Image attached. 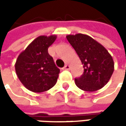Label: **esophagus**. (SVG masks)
Here are the masks:
<instances>
[{
	"instance_id": "1",
	"label": "esophagus",
	"mask_w": 126,
	"mask_h": 126,
	"mask_svg": "<svg viewBox=\"0 0 126 126\" xmlns=\"http://www.w3.org/2000/svg\"><path fill=\"white\" fill-rule=\"evenodd\" d=\"M63 69H64V70H69V69H70V65H65L64 66Z\"/></svg>"
}]
</instances>
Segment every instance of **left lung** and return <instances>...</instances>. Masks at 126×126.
<instances>
[{"label": "left lung", "instance_id": "1", "mask_svg": "<svg viewBox=\"0 0 126 126\" xmlns=\"http://www.w3.org/2000/svg\"><path fill=\"white\" fill-rule=\"evenodd\" d=\"M66 38L75 49L83 65L84 73L75 79L76 85L82 90L93 92L102 88L114 71L112 57L100 43L85 34L68 35Z\"/></svg>", "mask_w": 126, "mask_h": 126}]
</instances>
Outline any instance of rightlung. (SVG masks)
<instances>
[{
	"instance_id": "1",
	"label": "right lung",
	"mask_w": 126,
	"mask_h": 126,
	"mask_svg": "<svg viewBox=\"0 0 126 126\" xmlns=\"http://www.w3.org/2000/svg\"><path fill=\"white\" fill-rule=\"evenodd\" d=\"M57 36H40L34 39L18 56L15 71L22 84L34 93L52 88L57 82L60 69L48 53Z\"/></svg>"
}]
</instances>
